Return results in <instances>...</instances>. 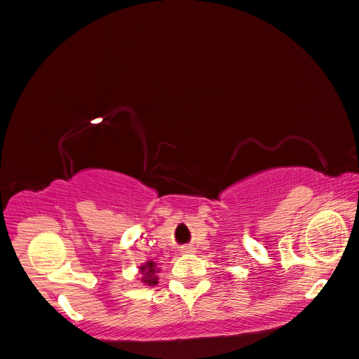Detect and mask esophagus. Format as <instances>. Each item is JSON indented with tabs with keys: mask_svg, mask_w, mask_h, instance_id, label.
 Returning a JSON list of instances; mask_svg holds the SVG:
<instances>
[{
	"mask_svg": "<svg viewBox=\"0 0 359 359\" xmlns=\"http://www.w3.org/2000/svg\"><path fill=\"white\" fill-rule=\"evenodd\" d=\"M183 251H184V252H191V248H184Z\"/></svg>",
	"mask_w": 359,
	"mask_h": 359,
	"instance_id": "esophagus-1",
	"label": "esophagus"
}]
</instances>
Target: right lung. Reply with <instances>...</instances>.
Returning <instances> with one entry per match:
<instances>
[{
	"label": "right lung",
	"instance_id": "1",
	"mask_svg": "<svg viewBox=\"0 0 359 359\" xmlns=\"http://www.w3.org/2000/svg\"><path fill=\"white\" fill-rule=\"evenodd\" d=\"M157 269V262L154 261H147L142 266H139V273H141V282L145 285H150V287H154V285L158 283V273Z\"/></svg>",
	"mask_w": 359,
	"mask_h": 359
}]
</instances>
